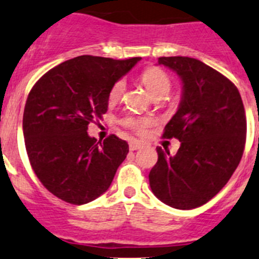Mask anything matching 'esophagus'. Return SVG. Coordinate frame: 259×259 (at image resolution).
<instances>
[{"mask_svg":"<svg viewBox=\"0 0 259 259\" xmlns=\"http://www.w3.org/2000/svg\"><path fill=\"white\" fill-rule=\"evenodd\" d=\"M141 147H142V143H141L140 141L133 140V141H131V142H130V150L131 151H136V150H138V148H141Z\"/></svg>","mask_w":259,"mask_h":259,"instance_id":"34e87169","label":"esophagus"}]
</instances>
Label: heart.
<instances>
[{"label":"heart","mask_w":259,"mask_h":259,"mask_svg":"<svg viewBox=\"0 0 259 259\" xmlns=\"http://www.w3.org/2000/svg\"><path fill=\"white\" fill-rule=\"evenodd\" d=\"M141 80H142V83L145 84L147 91L150 92L151 96L155 99L165 98L171 91L170 76L158 68H150L143 71L142 75H141ZM124 89H126V81L123 79L117 80L111 88V92H109V99L111 101L119 99L122 97V94H123ZM124 123L131 130L136 131L138 133H143L148 128V126L151 124V121L146 118H138V117H128L124 121Z\"/></svg>","instance_id":"heart-1"}]
</instances>
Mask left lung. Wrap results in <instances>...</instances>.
Wrapping results in <instances>:
<instances>
[{
  "label": "left lung",
  "mask_w": 259,
  "mask_h": 259,
  "mask_svg": "<svg viewBox=\"0 0 259 259\" xmlns=\"http://www.w3.org/2000/svg\"><path fill=\"white\" fill-rule=\"evenodd\" d=\"M158 64L183 83L178 112L163 132L181 145L174 156L156 148L150 186L166 205L189 210L214 198L239 165L247 133L244 106L237 87L198 59L162 56Z\"/></svg>",
  "instance_id": "obj_1"
}]
</instances>
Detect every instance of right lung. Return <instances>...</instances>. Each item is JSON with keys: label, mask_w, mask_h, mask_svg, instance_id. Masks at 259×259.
<instances>
[{"label": "right lung", "mask_w": 259, "mask_h": 259, "mask_svg": "<svg viewBox=\"0 0 259 259\" xmlns=\"http://www.w3.org/2000/svg\"><path fill=\"white\" fill-rule=\"evenodd\" d=\"M140 60L81 55L50 69L30 91L22 119L27 156L61 200L81 205L111 186L128 143L114 135L101 142L87 131L108 109L113 84Z\"/></svg>", "instance_id": "1"}]
</instances>
